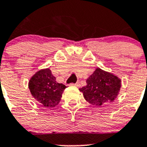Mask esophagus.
<instances>
[{
	"label": "esophagus",
	"mask_w": 147,
	"mask_h": 147,
	"mask_svg": "<svg viewBox=\"0 0 147 147\" xmlns=\"http://www.w3.org/2000/svg\"><path fill=\"white\" fill-rule=\"evenodd\" d=\"M70 86H77V87H80V83H75V84H74V83H71Z\"/></svg>",
	"instance_id": "esophagus-1"
}]
</instances>
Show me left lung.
Segmentation results:
<instances>
[{"mask_svg": "<svg viewBox=\"0 0 147 147\" xmlns=\"http://www.w3.org/2000/svg\"><path fill=\"white\" fill-rule=\"evenodd\" d=\"M86 85L80 88L85 99L96 107L113 101L121 88V80L116 75L96 68L86 80Z\"/></svg>", "mask_w": 147, "mask_h": 147, "instance_id": "8db88e82", "label": "left lung"}]
</instances>
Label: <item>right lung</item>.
Here are the masks:
<instances>
[{"label": "right lung", "mask_w": 147, "mask_h": 147, "mask_svg": "<svg viewBox=\"0 0 147 147\" xmlns=\"http://www.w3.org/2000/svg\"><path fill=\"white\" fill-rule=\"evenodd\" d=\"M29 89L32 97L44 107H54L59 103L66 86L57 83L49 68L40 69L30 78Z\"/></svg>", "instance_id": "1"}]
</instances>
